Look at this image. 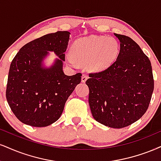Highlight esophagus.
Segmentation results:
<instances>
[{"instance_id": "34e87169", "label": "esophagus", "mask_w": 161, "mask_h": 161, "mask_svg": "<svg viewBox=\"0 0 161 161\" xmlns=\"http://www.w3.org/2000/svg\"><path fill=\"white\" fill-rule=\"evenodd\" d=\"M89 76L86 74H84L82 75V77H81V80H82L83 83H85L87 79H88Z\"/></svg>"}]
</instances>
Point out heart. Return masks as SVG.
<instances>
[{"label":"heart","instance_id":"1","mask_svg":"<svg viewBox=\"0 0 161 161\" xmlns=\"http://www.w3.org/2000/svg\"><path fill=\"white\" fill-rule=\"evenodd\" d=\"M71 54L66 55L67 61L72 65L77 61L89 63L95 71L108 68L119 54V44L112 37L91 36L76 40L71 46Z\"/></svg>","mask_w":161,"mask_h":161}]
</instances>
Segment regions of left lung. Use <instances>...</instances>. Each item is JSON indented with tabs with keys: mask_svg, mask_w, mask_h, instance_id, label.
Wrapping results in <instances>:
<instances>
[{
	"mask_svg": "<svg viewBox=\"0 0 161 161\" xmlns=\"http://www.w3.org/2000/svg\"><path fill=\"white\" fill-rule=\"evenodd\" d=\"M114 35L120 42L116 60L104 70L90 73L86 84L95 119L110 128H122L146 112L154 78L149 59L140 47L130 37Z\"/></svg>",
	"mask_w": 161,
	"mask_h": 161,
	"instance_id": "1",
	"label": "left lung"
}]
</instances>
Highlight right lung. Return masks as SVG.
<instances>
[{"label": "right lung", "instance_id": "1", "mask_svg": "<svg viewBox=\"0 0 161 161\" xmlns=\"http://www.w3.org/2000/svg\"><path fill=\"white\" fill-rule=\"evenodd\" d=\"M69 34L57 31L36 39L24 45L12 61L6 97L14 115L24 124L46 127L58 120L65 102L80 83L81 73L68 76L63 71ZM47 51L61 59L46 69L41 63Z\"/></svg>", "mask_w": 161, "mask_h": 161}]
</instances>
